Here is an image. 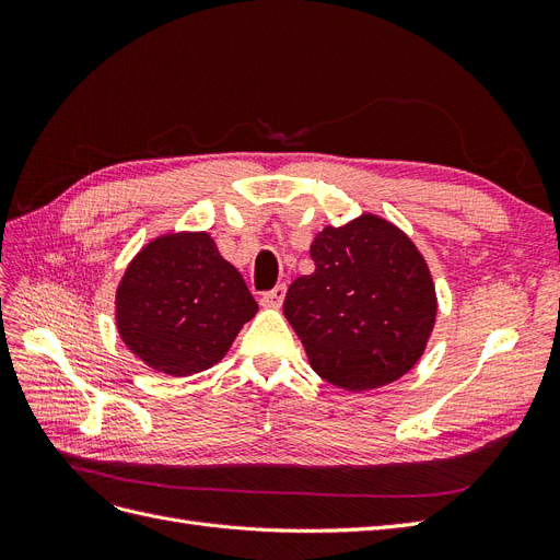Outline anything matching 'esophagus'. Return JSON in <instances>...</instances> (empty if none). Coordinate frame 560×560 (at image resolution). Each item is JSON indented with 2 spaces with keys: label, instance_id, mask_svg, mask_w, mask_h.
Returning a JSON list of instances; mask_svg holds the SVG:
<instances>
[{
  "label": "esophagus",
  "instance_id": "esophagus-1",
  "mask_svg": "<svg viewBox=\"0 0 560 560\" xmlns=\"http://www.w3.org/2000/svg\"><path fill=\"white\" fill-rule=\"evenodd\" d=\"M284 294H287V287L284 284L273 287V290H270V292L261 294V306H266V308H280L282 301H284Z\"/></svg>",
  "mask_w": 560,
  "mask_h": 560
}]
</instances>
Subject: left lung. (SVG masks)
Returning <instances> with one entry per match:
<instances>
[{"mask_svg": "<svg viewBox=\"0 0 560 560\" xmlns=\"http://www.w3.org/2000/svg\"><path fill=\"white\" fill-rule=\"evenodd\" d=\"M311 257L315 273L296 278L282 306L311 366L352 393L404 376L425 350L436 315L432 276L416 245L385 219L364 214L327 226Z\"/></svg>", "mask_w": 560, "mask_h": 560, "instance_id": "8db88e82", "label": "left lung"}]
</instances>
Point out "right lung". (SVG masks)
Masks as SVG:
<instances>
[{
	"label": "right lung",
	"mask_w": 560,
	"mask_h": 560,
	"mask_svg": "<svg viewBox=\"0 0 560 560\" xmlns=\"http://www.w3.org/2000/svg\"><path fill=\"white\" fill-rule=\"evenodd\" d=\"M257 311L243 276L208 233L165 235L147 245L116 292L126 346L171 376L217 364Z\"/></svg>",
	"instance_id": "add662e5"
}]
</instances>
